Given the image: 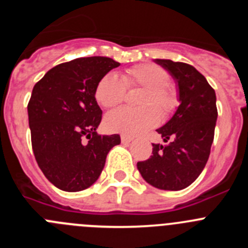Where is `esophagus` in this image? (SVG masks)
I'll list each match as a JSON object with an SVG mask.
<instances>
[{"mask_svg":"<svg viewBox=\"0 0 248 248\" xmlns=\"http://www.w3.org/2000/svg\"><path fill=\"white\" fill-rule=\"evenodd\" d=\"M130 141H133V138L131 137H128V135H122V143H130Z\"/></svg>","mask_w":248,"mask_h":248,"instance_id":"obj_1","label":"esophagus"}]
</instances>
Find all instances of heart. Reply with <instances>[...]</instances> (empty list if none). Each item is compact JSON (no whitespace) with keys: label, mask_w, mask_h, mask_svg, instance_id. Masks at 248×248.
I'll list each match as a JSON object with an SVG mask.
<instances>
[{"label":"heart","mask_w":248,"mask_h":248,"mask_svg":"<svg viewBox=\"0 0 248 248\" xmlns=\"http://www.w3.org/2000/svg\"><path fill=\"white\" fill-rule=\"evenodd\" d=\"M169 80L165 69L156 64L145 63L126 69L122 77L105 74L95 87V100L104 108H114L125 97V88H143L139 98L141 109L120 108L105 118L109 131L125 135H140L154 128L160 122V111L168 115L177 104L176 91ZM157 110L159 111H157Z\"/></svg>","instance_id":"1"}]
</instances>
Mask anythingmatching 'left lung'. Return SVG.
I'll use <instances>...</instances> for the list:
<instances>
[{"label":"left lung","mask_w":248,"mask_h":248,"mask_svg":"<svg viewBox=\"0 0 248 248\" xmlns=\"http://www.w3.org/2000/svg\"><path fill=\"white\" fill-rule=\"evenodd\" d=\"M155 63L174 78L180 105L156 130L168 144H153V155L137 166L151 186L179 191L198 179L209 160L217 120L216 94L192 65L170 59H155Z\"/></svg>","instance_id":"1"}]
</instances>
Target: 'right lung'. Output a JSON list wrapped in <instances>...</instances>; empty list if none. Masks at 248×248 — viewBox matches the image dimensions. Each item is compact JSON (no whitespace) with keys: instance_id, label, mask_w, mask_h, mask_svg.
I'll return each instance as SVG.
<instances>
[{"instance_id":"right-lung-1","label":"right lung","mask_w":248,"mask_h":248,"mask_svg":"<svg viewBox=\"0 0 248 248\" xmlns=\"http://www.w3.org/2000/svg\"><path fill=\"white\" fill-rule=\"evenodd\" d=\"M120 63L108 57H84L56 65L36 83L28 103L34 157L45 176L68 192L98 180L110 149L120 137L98 135L102 109L95 87Z\"/></svg>"}]
</instances>
